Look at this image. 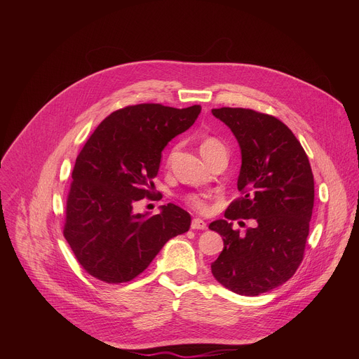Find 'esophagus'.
<instances>
[{"mask_svg":"<svg viewBox=\"0 0 359 359\" xmlns=\"http://www.w3.org/2000/svg\"><path fill=\"white\" fill-rule=\"evenodd\" d=\"M190 227H191L193 230H204V229L208 227V224L204 223L201 219H193L191 223H190Z\"/></svg>","mask_w":359,"mask_h":359,"instance_id":"obj_1","label":"esophagus"}]
</instances>
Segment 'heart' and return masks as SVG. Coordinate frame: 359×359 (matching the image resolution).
Masks as SVG:
<instances>
[{"label":"heart","instance_id":"1","mask_svg":"<svg viewBox=\"0 0 359 359\" xmlns=\"http://www.w3.org/2000/svg\"><path fill=\"white\" fill-rule=\"evenodd\" d=\"M175 150H176V146L169 150L168 156H166V165L170 163ZM220 150H226V147H224V143L219 137H216V136H206V137L201 139L200 151H201V155L204 156V159H206V161L212 155H215L216 151H220ZM183 200H184V203L187 204L190 209H193V210H196L198 213H204V212H208V209H209V201H208L206 196H200V194L190 193V194H186L183 197Z\"/></svg>","mask_w":359,"mask_h":359}]
</instances>
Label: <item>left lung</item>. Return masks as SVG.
Returning a JSON list of instances; mask_svg holds the SVG:
<instances>
[{"label":"left lung","mask_w":359,"mask_h":359,"mask_svg":"<svg viewBox=\"0 0 359 359\" xmlns=\"http://www.w3.org/2000/svg\"><path fill=\"white\" fill-rule=\"evenodd\" d=\"M241 149L237 189L226 220L209 229L223 237L215 278L240 295L255 297L290 280L299 267L314 208V176L298 139L280 119L244 108L212 109ZM255 222L244 233L234 219ZM244 226V222L238 223Z\"/></svg>","instance_id":"left-lung-1"}]
</instances>
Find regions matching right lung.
Masks as SVG:
<instances>
[{"label":"right lung","mask_w":359,"mask_h":359,"mask_svg":"<svg viewBox=\"0 0 359 359\" xmlns=\"http://www.w3.org/2000/svg\"><path fill=\"white\" fill-rule=\"evenodd\" d=\"M200 105H130L99 123L76 158L67 197L64 236L76 262L96 280L128 283L143 273L165 243L190 227L173 203L155 216L133 204L155 194L162 150L197 119Z\"/></svg>","instance_id":"obj_1"}]
</instances>
